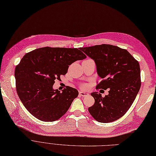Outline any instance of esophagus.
Here are the masks:
<instances>
[{
    "mask_svg": "<svg viewBox=\"0 0 156 156\" xmlns=\"http://www.w3.org/2000/svg\"><path fill=\"white\" fill-rule=\"evenodd\" d=\"M79 94L82 96H86L89 95V93L87 92H84V91H80Z\"/></svg>",
    "mask_w": 156,
    "mask_h": 156,
    "instance_id": "esophagus-1",
    "label": "esophagus"
}]
</instances>
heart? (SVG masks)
Wrapping results in <instances>:
<instances>
[{
	"instance_id": "obj_1",
	"label": "heart",
	"mask_w": 156,
	"mask_h": 156,
	"mask_svg": "<svg viewBox=\"0 0 156 156\" xmlns=\"http://www.w3.org/2000/svg\"><path fill=\"white\" fill-rule=\"evenodd\" d=\"M83 87H86V86H83Z\"/></svg>"
}]
</instances>
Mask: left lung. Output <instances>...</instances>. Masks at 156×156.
I'll use <instances>...</instances> for the list:
<instances>
[{
    "mask_svg": "<svg viewBox=\"0 0 156 156\" xmlns=\"http://www.w3.org/2000/svg\"><path fill=\"white\" fill-rule=\"evenodd\" d=\"M80 49L94 61L96 72L102 79L96 88H109L104 98L98 92L91 94L94 103L88 108L89 112L100 122L119 119L129 110L140 90L139 63L127 50L110 44Z\"/></svg>",
    "mask_w": 156,
    "mask_h": 156,
    "instance_id": "obj_1",
    "label": "left lung"
}]
</instances>
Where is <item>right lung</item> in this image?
Here are the masks:
<instances>
[{"label": "right lung", "instance_id": "obj_1", "mask_svg": "<svg viewBox=\"0 0 156 156\" xmlns=\"http://www.w3.org/2000/svg\"><path fill=\"white\" fill-rule=\"evenodd\" d=\"M77 48L45 47L27 53L16 66L14 76L19 98L38 119L53 122L62 117L79 94L72 87L54 90L56 79L65 75L69 65L86 58Z\"/></svg>", "mask_w": 156, "mask_h": 156}]
</instances>
